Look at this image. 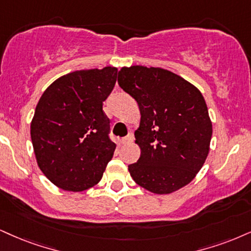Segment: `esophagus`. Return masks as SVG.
Masks as SVG:
<instances>
[{
  "instance_id": "obj_1",
  "label": "esophagus",
  "mask_w": 251,
  "mask_h": 251,
  "mask_svg": "<svg viewBox=\"0 0 251 251\" xmlns=\"http://www.w3.org/2000/svg\"><path fill=\"white\" fill-rule=\"evenodd\" d=\"M132 141H134V135L129 134L128 136H126V137L122 138V144H129L131 143Z\"/></svg>"
}]
</instances>
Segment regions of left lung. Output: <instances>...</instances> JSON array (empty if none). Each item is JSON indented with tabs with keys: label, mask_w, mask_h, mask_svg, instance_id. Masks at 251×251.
Wrapping results in <instances>:
<instances>
[{
	"label": "left lung",
	"mask_w": 251,
	"mask_h": 251,
	"mask_svg": "<svg viewBox=\"0 0 251 251\" xmlns=\"http://www.w3.org/2000/svg\"><path fill=\"white\" fill-rule=\"evenodd\" d=\"M120 87L137 102V163L128 166L136 184L156 194L186 186L208 156L212 122L199 89L159 67H122Z\"/></svg>",
	"instance_id": "obj_1"
}]
</instances>
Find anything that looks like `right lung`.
I'll return each mask as SVG.
<instances>
[{"mask_svg":"<svg viewBox=\"0 0 251 251\" xmlns=\"http://www.w3.org/2000/svg\"><path fill=\"white\" fill-rule=\"evenodd\" d=\"M117 69L81 70L60 76L45 89L31 121L37 164L61 190L81 192L101 180L116 144L102 110Z\"/></svg>","mask_w":251,"mask_h":251,"instance_id":"right-lung-1","label":"right lung"}]
</instances>
